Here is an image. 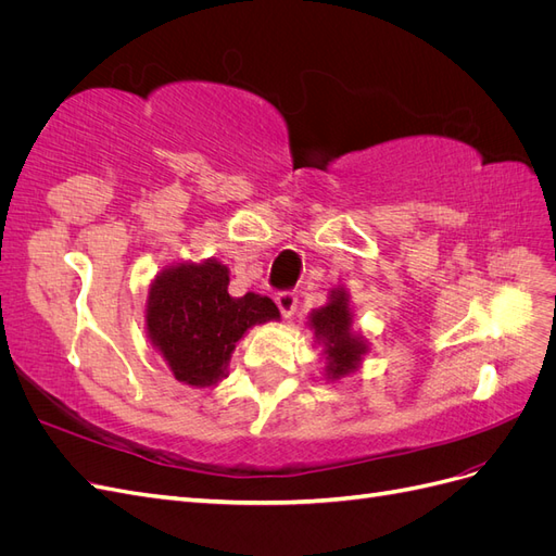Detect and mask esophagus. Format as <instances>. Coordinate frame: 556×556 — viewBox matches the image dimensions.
Segmentation results:
<instances>
[{
  "instance_id": "34e87169",
  "label": "esophagus",
  "mask_w": 556,
  "mask_h": 556,
  "mask_svg": "<svg viewBox=\"0 0 556 556\" xmlns=\"http://www.w3.org/2000/svg\"><path fill=\"white\" fill-rule=\"evenodd\" d=\"M276 304L282 313V317H292L296 313V304H299V294L294 290H282L276 294Z\"/></svg>"
}]
</instances>
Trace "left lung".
<instances>
[{
    "label": "left lung",
    "mask_w": 556,
    "mask_h": 556,
    "mask_svg": "<svg viewBox=\"0 0 556 556\" xmlns=\"http://www.w3.org/2000/svg\"><path fill=\"white\" fill-rule=\"evenodd\" d=\"M313 329L325 341L329 355V374L333 378L350 374L364 355V343L350 329V311L345 304V292H333L331 304L319 308L311 317Z\"/></svg>",
    "instance_id": "left-lung-1"
}]
</instances>
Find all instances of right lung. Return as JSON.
I'll use <instances>...</instances> for the list:
<instances>
[{
	"instance_id": "add662e5",
	"label": "right lung",
	"mask_w": 556,
	"mask_h": 556,
	"mask_svg": "<svg viewBox=\"0 0 556 556\" xmlns=\"http://www.w3.org/2000/svg\"><path fill=\"white\" fill-rule=\"evenodd\" d=\"M227 266L180 264L157 276L148 294V333L176 380L211 387L227 376V359L248 327L278 319L268 296H231Z\"/></svg>"
}]
</instances>
